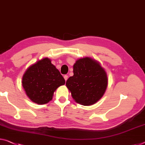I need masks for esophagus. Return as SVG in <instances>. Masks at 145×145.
<instances>
[{
    "label": "esophagus",
    "mask_w": 145,
    "mask_h": 145,
    "mask_svg": "<svg viewBox=\"0 0 145 145\" xmlns=\"http://www.w3.org/2000/svg\"><path fill=\"white\" fill-rule=\"evenodd\" d=\"M64 79H65V81H67V79H68V76L67 75H64Z\"/></svg>",
    "instance_id": "esophagus-1"
}]
</instances>
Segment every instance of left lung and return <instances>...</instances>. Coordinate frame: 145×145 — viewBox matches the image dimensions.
<instances>
[{
  "label": "left lung",
  "mask_w": 145,
  "mask_h": 145,
  "mask_svg": "<svg viewBox=\"0 0 145 145\" xmlns=\"http://www.w3.org/2000/svg\"><path fill=\"white\" fill-rule=\"evenodd\" d=\"M72 76L66 86L74 101L81 105L91 106L103 97L108 87V75L101 63L89 57L76 60Z\"/></svg>",
  "instance_id": "8db88e82"
}]
</instances>
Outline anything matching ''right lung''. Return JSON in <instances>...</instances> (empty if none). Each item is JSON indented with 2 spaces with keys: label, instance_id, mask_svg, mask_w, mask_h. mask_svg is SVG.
Instances as JSON below:
<instances>
[{
  "label": "right lung",
  "instance_id": "add662e5",
  "mask_svg": "<svg viewBox=\"0 0 145 145\" xmlns=\"http://www.w3.org/2000/svg\"><path fill=\"white\" fill-rule=\"evenodd\" d=\"M65 84V79L48 57L29 67L22 78L26 95L31 101L39 105L52 101L54 91Z\"/></svg>",
  "mask_w": 145,
  "mask_h": 145
}]
</instances>
